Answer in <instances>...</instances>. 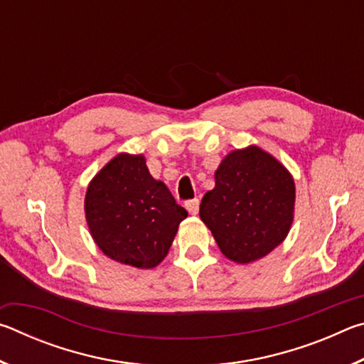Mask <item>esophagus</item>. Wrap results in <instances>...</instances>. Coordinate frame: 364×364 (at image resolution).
I'll return each instance as SVG.
<instances>
[{"mask_svg":"<svg viewBox=\"0 0 364 364\" xmlns=\"http://www.w3.org/2000/svg\"><path fill=\"white\" fill-rule=\"evenodd\" d=\"M199 199H191V200H188L186 204H184V207L188 208V212L191 213V215H197L199 213Z\"/></svg>","mask_w":364,"mask_h":364,"instance_id":"esophagus-1","label":"esophagus"}]
</instances>
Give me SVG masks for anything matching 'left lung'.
Wrapping results in <instances>:
<instances>
[{
	"label": "left lung",
	"instance_id": "obj_1",
	"mask_svg": "<svg viewBox=\"0 0 364 364\" xmlns=\"http://www.w3.org/2000/svg\"><path fill=\"white\" fill-rule=\"evenodd\" d=\"M294 204L295 184L287 168L260 147L249 146L221 160L199 215L226 258L250 263L284 241Z\"/></svg>",
	"mask_w": 364,
	"mask_h": 364
}]
</instances>
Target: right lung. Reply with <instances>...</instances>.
I'll return each instance as SVG.
<instances>
[{
  "label": "right lung",
  "mask_w": 364,
  "mask_h": 364,
  "mask_svg": "<svg viewBox=\"0 0 364 364\" xmlns=\"http://www.w3.org/2000/svg\"><path fill=\"white\" fill-rule=\"evenodd\" d=\"M91 236L115 262L149 269L167 257L188 212L154 180L144 156L119 154L91 180L85 197Z\"/></svg>",
  "instance_id": "add662e5"
}]
</instances>
